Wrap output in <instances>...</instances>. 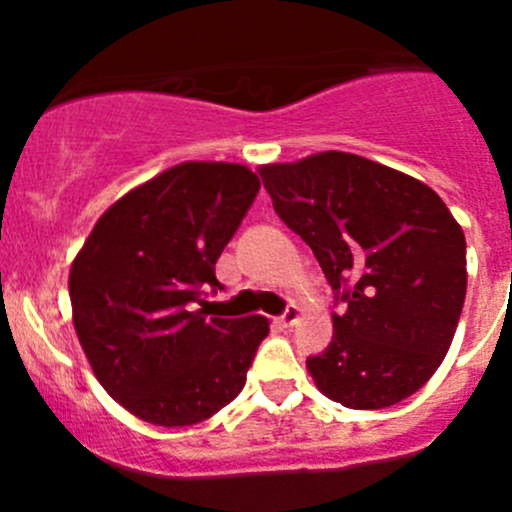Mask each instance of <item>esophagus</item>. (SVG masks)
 I'll use <instances>...</instances> for the list:
<instances>
[{
    "label": "esophagus",
    "instance_id": "34e87169",
    "mask_svg": "<svg viewBox=\"0 0 512 512\" xmlns=\"http://www.w3.org/2000/svg\"><path fill=\"white\" fill-rule=\"evenodd\" d=\"M297 319H299V309L294 307V304H289V307L285 309V314H282V317H277V324H280L282 329H289L297 324Z\"/></svg>",
    "mask_w": 512,
    "mask_h": 512
}]
</instances>
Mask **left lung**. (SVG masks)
Instances as JSON below:
<instances>
[{
  "instance_id": "obj_1",
  "label": "left lung",
  "mask_w": 512,
  "mask_h": 512,
  "mask_svg": "<svg viewBox=\"0 0 512 512\" xmlns=\"http://www.w3.org/2000/svg\"><path fill=\"white\" fill-rule=\"evenodd\" d=\"M275 213L317 257L334 337L314 384L347 409L409 399L441 366L466 299V237L428 185L354 153L260 168Z\"/></svg>"
}]
</instances>
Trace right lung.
<instances>
[{
    "instance_id": "1",
    "label": "right lung",
    "mask_w": 512,
    "mask_h": 512,
    "mask_svg": "<svg viewBox=\"0 0 512 512\" xmlns=\"http://www.w3.org/2000/svg\"><path fill=\"white\" fill-rule=\"evenodd\" d=\"M260 190L240 163L163 170L98 218L69 275L74 327L103 389L156 426H193L242 391L265 317H208L215 262Z\"/></svg>"
}]
</instances>
